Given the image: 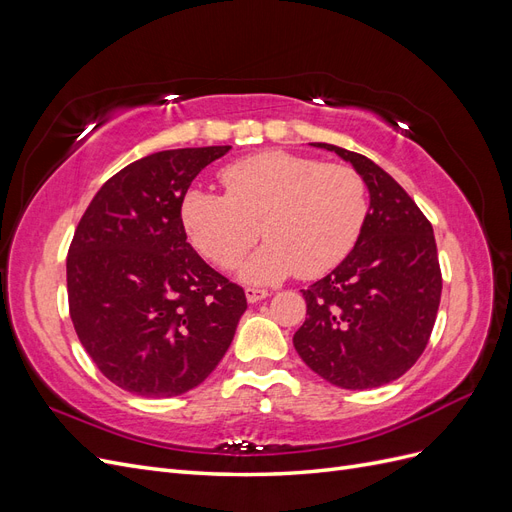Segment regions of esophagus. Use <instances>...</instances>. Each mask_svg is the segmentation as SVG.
Masks as SVG:
<instances>
[{
	"instance_id": "34e87169",
	"label": "esophagus",
	"mask_w": 512,
	"mask_h": 512,
	"mask_svg": "<svg viewBox=\"0 0 512 512\" xmlns=\"http://www.w3.org/2000/svg\"><path fill=\"white\" fill-rule=\"evenodd\" d=\"M269 292L260 290V288H245V299L247 303H260L262 299H267Z\"/></svg>"
}]
</instances>
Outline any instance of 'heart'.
<instances>
[{
  "label": "heart",
  "mask_w": 512,
  "mask_h": 512,
  "mask_svg": "<svg viewBox=\"0 0 512 512\" xmlns=\"http://www.w3.org/2000/svg\"><path fill=\"white\" fill-rule=\"evenodd\" d=\"M226 196L192 188L181 200V224L198 254L235 267L258 239L269 241L245 260L247 284H275L301 273L335 269L354 247L367 213L363 179L342 164L288 151H260L228 164Z\"/></svg>",
  "instance_id": "obj_1"
}]
</instances>
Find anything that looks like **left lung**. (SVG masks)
Segmentation results:
<instances>
[{
	"instance_id": "1",
	"label": "left lung",
	"mask_w": 512,
	"mask_h": 512,
	"mask_svg": "<svg viewBox=\"0 0 512 512\" xmlns=\"http://www.w3.org/2000/svg\"><path fill=\"white\" fill-rule=\"evenodd\" d=\"M309 145L352 164L369 190V209L352 252L301 290L307 318L292 344L339 389H376L404 376L429 342L442 294L433 228L376 162L335 145Z\"/></svg>"
}]
</instances>
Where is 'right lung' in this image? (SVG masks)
Masks as SVG:
<instances>
[{
  "label": "right lung",
  "mask_w": 512,
  "mask_h": 512,
  "mask_svg": "<svg viewBox=\"0 0 512 512\" xmlns=\"http://www.w3.org/2000/svg\"><path fill=\"white\" fill-rule=\"evenodd\" d=\"M230 151L151 153L108 179L68 252L74 331L102 374L141 397L188 393L218 367L247 309L241 286L188 243L181 200Z\"/></svg>",
  "instance_id": "obj_1"
}]
</instances>
